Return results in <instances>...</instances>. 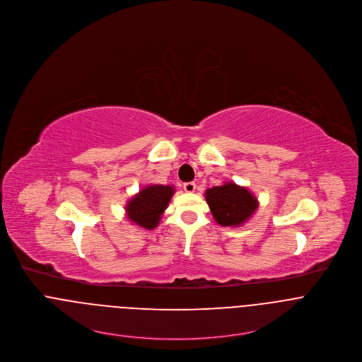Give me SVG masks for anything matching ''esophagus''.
<instances>
[{
    "mask_svg": "<svg viewBox=\"0 0 362 362\" xmlns=\"http://www.w3.org/2000/svg\"><path fill=\"white\" fill-rule=\"evenodd\" d=\"M195 189H197V184L195 182H185L184 184V191L185 192L192 194V192H195Z\"/></svg>",
    "mask_w": 362,
    "mask_h": 362,
    "instance_id": "1",
    "label": "esophagus"
}]
</instances>
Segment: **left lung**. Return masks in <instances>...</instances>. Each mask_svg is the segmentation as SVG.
I'll return each instance as SVG.
<instances>
[{
    "instance_id": "obj_1",
    "label": "left lung",
    "mask_w": 362,
    "mask_h": 362,
    "mask_svg": "<svg viewBox=\"0 0 362 362\" xmlns=\"http://www.w3.org/2000/svg\"><path fill=\"white\" fill-rule=\"evenodd\" d=\"M206 202L214 220L223 227H239L259 207L257 199L245 187L226 182L206 191Z\"/></svg>"
}]
</instances>
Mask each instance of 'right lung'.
Instances as JSON below:
<instances>
[{
    "mask_svg": "<svg viewBox=\"0 0 362 362\" xmlns=\"http://www.w3.org/2000/svg\"><path fill=\"white\" fill-rule=\"evenodd\" d=\"M174 192L171 185L145 187L127 202L126 214L129 220L145 230L156 228Z\"/></svg>",
    "mask_w": 362,
    "mask_h": 362,
    "instance_id": "right-lung-1",
    "label": "right lung"
}]
</instances>
